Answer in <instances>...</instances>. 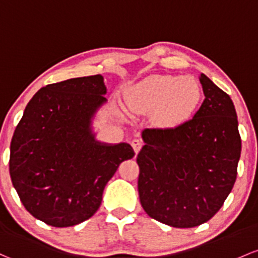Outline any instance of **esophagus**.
Wrapping results in <instances>:
<instances>
[{
	"label": "esophagus",
	"instance_id": "esophagus-1",
	"mask_svg": "<svg viewBox=\"0 0 258 258\" xmlns=\"http://www.w3.org/2000/svg\"><path fill=\"white\" fill-rule=\"evenodd\" d=\"M131 145H132V148H134L135 153L137 154L138 152L141 151V148H142L143 143H142V141H141V140H138V138H135V140H132Z\"/></svg>",
	"mask_w": 258,
	"mask_h": 258
}]
</instances>
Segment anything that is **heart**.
<instances>
[{
	"instance_id": "heart-1",
	"label": "heart",
	"mask_w": 258,
	"mask_h": 258,
	"mask_svg": "<svg viewBox=\"0 0 258 258\" xmlns=\"http://www.w3.org/2000/svg\"><path fill=\"white\" fill-rule=\"evenodd\" d=\"M202 99V88L191 77L151 75L128 89L127 107L134 115L154 111L161 127H177L194 113Z\"/></svg>"
}]
</instances>
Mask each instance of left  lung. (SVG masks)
I'll list each match as a JSON object with an SVG mask.
<instances>
[{"label": "left lung", "instance_id": "1", "mask_svg": "<svg viewBox=\"0 0 258 258\" xmlns=\"http://www.w3.org/2000/svg\"><path fill=\"white\" fill-rule=\"evenodd\" d=\"M205 99L174 128H146L137 156L138 194L152 219L173 227L210 220L232 190L241 154L234 102L207 75Z\"/></svg>", "mask_w": 258, "mask_h": 258}]
</instances>
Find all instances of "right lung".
Masks as SVG:
<instances>
[{"instance_id": "obj_1", "label": "right lung", "mask_w": 258, "mask_h": 258, "mask_svg": "<svg viewBox=\"0 0 258 258\" xmlns=\"http://www.w3.org/2000/svg\"><path fill=\"white\" fill-rule=\"evenodd\" d=\"M101 75L50 84L26 106L11 142L10 174L31 215L74 226L99 209L105 185L135 152L95 138L93 118L107 101Z\"/></svg>"}]
</instances>
